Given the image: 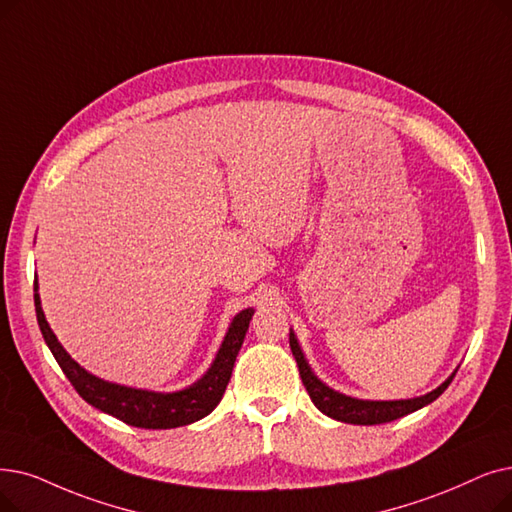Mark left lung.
Wrapping results in <instances>:
<instances>
[{
    "mask_svg": "<svg viewBox=\"0 0 512 512\" xmlns=\"http://www.w3.org/2000/svg\"><path fill=\"white\" fill-rule=\"evenodd\" d=\"M288 343H291V351L297 360L301 381L311 397V402H314L316 408L320 412H324L326 416L341 420V422H351V425H383V422H391L395 418H402L410 412L425 408L427 404L435 402V399L448 389V385L456 376V370H454L437 389L420 395V397H412V399H389V402L387 399H358V397L345 395L341 391H335L318 379L305 358V353L297 341V335L293 332V328H291V335H288Z\"/></svg>",
    "mask_w": 512,
    "mask_h": 512,
    "instance_id": "8db88e82",
    "label": "left lung"
}]
</instances>
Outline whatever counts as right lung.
Instances as JSON below:
<instances>
[{"mask_svg": "<svg viewBox=\"0 0 512 512\" xmlns=\"http://www.w3.org/2000/svg\"><path fill=\"white\" fill-rule=\"evenodd\" d=\"M35 314H37V324L43 335V341H46V345L50 347L58 366L66 374V379L71 381V385L77 389V393L85 399L87 404L127 422L131 427L175 429V427L192 425V422L205 418L221 402V397H224V391L230 383L236 355L242 347L244 335H247L249 322L255 314V309L247 307L238 311L230 322V328L226 332L224 341H221L209 370L201 376V379L180 391H150V389L127 387V385L104 381L100 376L87 372L81 364H77L71 358L69 351L60 345L54 330L50 328L46 314H43L41 309L37 278H35Z\"/></svg>", "mask_w": 512, "mask_h": 512, "instance_id": "obj_1", "label": "right lung"}]
</instances>
